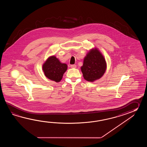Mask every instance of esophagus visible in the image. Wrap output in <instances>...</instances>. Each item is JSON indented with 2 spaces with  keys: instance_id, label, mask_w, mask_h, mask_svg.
<instances>
[{
  "instance_id": "34e87169",
  "label": "esophagus",
  "mask_w": 147,
  "mask_h": 147,
  "mask_svg": "<svg viewBox=\"0 0 147 147\" xmlns=\"http://www.w3.org/2000/svg\"><path fill=\"white\" fill-rule=\"evenodd\" d=\"M70 67L72 68H76L77 67V66L76 65H71Z\"/></svg>"
}]
</instances>
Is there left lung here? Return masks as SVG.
<instances>
[{"mask_svg":"<svg viewBox=\"0 0 147 147\" xmlns=\"http://www.w3.org/2000/svg\"><path fill=\"white\" fill-rule=\"evenodd\" d=\"M106 69V60L96 48L88 53L81 67L84 78L89 82H93L102 77Z\"/></svg>","mask_w":147,"mask_h":147,"instance_id":"left-lung-1","label":"left lung"}]
</instances>
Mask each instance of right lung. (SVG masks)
I'll list each match as a JSON object with an SVG mask.
<instances>
[{
  "mask_svg": "<svg viewBox=\"0 0 147 147\" xmlns=\"http://www.w3.org/2000/svg\"><path fill=\"white\" fill-rule=\"evenodd\" d=\"M67 69V64L61 63L55 56L49 57L42 65V70L46 77L57 82L62 79Z\"/></svg>",
  "mask_w": 147,
  "mask_h": 147,
  "instance_id": "obj_1",
  "label": "right lung"
}]
</instances>
